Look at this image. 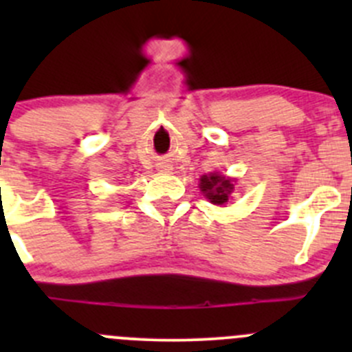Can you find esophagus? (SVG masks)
Masks as SVG:
<instances>
[{
  "instance_id": "34e87169",
  "label": "esophagus",
  "mask_w": 352,
  "mask_h": 352,
  "mask_svg": "<svg viewBox=\"0 0 352 352\" xmlns=\"http://www.w3.org/2000/svg\"><path fill=\"white\" fill-rule=\"evenodd\" d=\"M165 170H166V168H165Z\"/></svg>"
}]
</instances>
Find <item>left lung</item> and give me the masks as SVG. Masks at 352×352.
I'll list each match as a JSON object with an SVG mask.
<instances>
[{"mask_svg": "<svg viewBox=\"0 0 352 352\" xmlns=\"http://www.w3.org/2000/svg\"><path fill=\"white\" fill-rule=\"evenodd\" d=\"M199 186H201L202 194H204L212 204H225V202H228V196L233 190L232 180L218 175V173L202 175Z\"/></svg>", "mask_w": 352, "mask_h": 352, "instance_id": "obj_1", "label": "left lung"}]
</instances>
